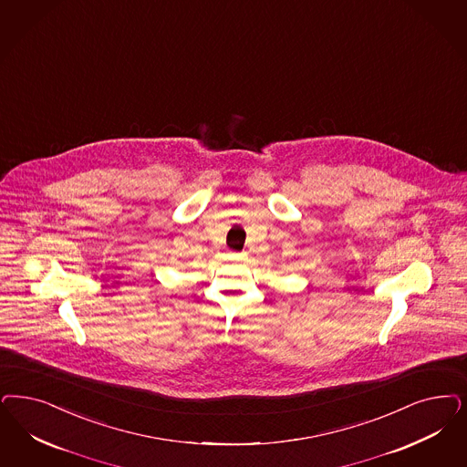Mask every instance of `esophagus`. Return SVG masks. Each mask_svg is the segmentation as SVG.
I'll return each mask as SVG.
<instances>
[{"label": "esophagus", "mask_w": 467, "mask_h": 467, "mask_svg": "<svg viewBox=\"0 0 467 467\" xmlns=\"http://www.w3.org/2000/svg\"><path fill=\"white\" fill-rule=\"evenodd\" d=\"M244 254H229V258H242Z\"/></svg>", "instance_id": "obj_1"}]
</instances>
